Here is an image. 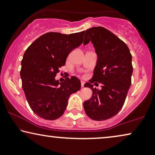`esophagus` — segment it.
<instances>
[{
    "label": "esophagus",
    "instance_id": "obj_1",
    "mask_svg": "<svg viewBox=\"0 0 155 155\" xmlns=\"http://www.w3.org/2000/svg\"><path fill=\"white\" fill-rule=\"evenodd\" d=\"M81 87H84L85 82L84 81H81Z\"/></svg>",
    "mask_w": 155,
    "mask_h": 155
}]
</instances>
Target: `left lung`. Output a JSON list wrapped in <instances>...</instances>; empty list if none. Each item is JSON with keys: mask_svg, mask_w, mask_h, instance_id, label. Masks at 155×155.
<instances>
[{"mask_svg": "<svg viewBox=\"0 0 155 155\" xmlns=\"http://www.w3.org/2000/svg\"><path fill=\"white\" fill-rule=\"evenodd\" d=\"M91 41L97 55L93 77L84 86L92 91L84 101L85 114L97 121L108 120L121 110L131 84V54L123 41L104 27H92L85 31L84 45ZM94 81L103 85L101 90L93 87ZM97 83H94V84Z\"/></svg>", "mask_w": 155, "mask_h": 155, "instance_id": "obj_1", "label": "left lung"}]
</instances>
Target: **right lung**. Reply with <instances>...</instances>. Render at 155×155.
Here are the masks:
<instances>
[{"label":"right lung","mask_w":155,"mask_h":155,"mask_svg":"<svg viewBox=\"0 0 155 155\" xmlns=\"http://www.w3.org/2000/svg\"><path fill=\"white\" fill-rule=\"evenodd\" d=\"M84 31L70 35L50 32L35 40L25 51L20 71L22 87L33 111L49 120L63 115L70 94L79 91L78 78L55 80L70 53L83 43Z\"/></svg>","instance_id":"1"}]
</instances>
